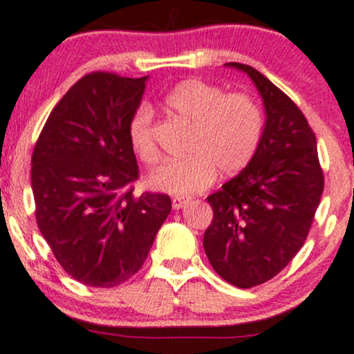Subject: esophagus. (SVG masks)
I'll return each mask as SVG.
<instances>
[{
  "label": "esophagus",
  "mask_w": 354,
  "mask_h": 354,
  "mask_svg": "<svg viewBox=\"0 0 354 354\" xmlns=\"http://www.w3.org/2000/svg\"><path fill=\"white\" fill-rule=\"evenodd\" d=\"M189 199L188 198H181V196H174L173 198V201H171V204H173V209H181L183 206H186V203H188Z\"/></svg>",
  "instance_id": "obj_1"
}]
</instances>
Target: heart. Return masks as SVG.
Segmentation results:
<instances>
[{"label": "heart", "instance_id": "1", "mask_svg": "<svg viewBox=\"0 0 354 354\" xmlns=\"http://www.w3.org/2000/svg\"><path fill=\"white\" fill-rule=\"evenodd\" d=\"M168 113L191 125L180 160L160 166L150 176L151 188L176 196L206 189L218 171L223 176L242 171L254 158L263 133V113L245 93H225L218 85L189 79L163 97ZM131 148L145 165L160 160L153 135V110L140 105L129 123Z\"/></svg>", "mask_w": 354, "mask_h": 354}]
</instances>
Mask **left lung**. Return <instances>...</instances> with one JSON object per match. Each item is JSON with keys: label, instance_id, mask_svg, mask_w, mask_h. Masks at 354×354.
Masks as SVG:
<instances>
[{"label": "left lung", "instance_id": "left-lung-1", "mask_svg": "<svg viewBox=\"0 0 354 354\" xmlns=\"http://www.w3.org/2000/svg\"><path fill=\"white\" fill-rule=\"evenodd\" d=\"M245 72L266 107V125L252 161L211 196L204 250L225 282L250 288L274 279L305 244L323 193L317 138L288 95L254 67Z\"/></svg>", "mask_w": 354, "mask_h": 354}]
</instances>
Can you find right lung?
Instances as JSON below:
<instances>
[{
	"label": "right lung",
	"mask_w": 354,
	"mask_h": 354,
	"mask_svg": "<svg viewBox=\"0 0 354 354\" xmlns=\"http://www.w3.org/2000/svg\"><path fill=\"white\" fill-rule=\"evenodd\" d=\"M147 79L84 75L53 109L32 151L37 227L62 269L88 287L135 275L171 211L168 194H133L129 123Z\"/></svg>",
	"instance_id": "1"
}]
</instances>
